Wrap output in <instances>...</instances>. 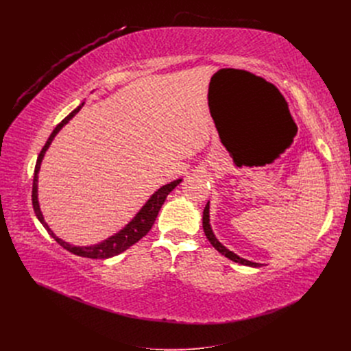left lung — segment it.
I'll return each mask as SVG.
<instances>
[{
	"mask_svg": "<svg viewBox=\"0 0 351 351\" xmlns=\"http://www.w3.org/2000/svg\"><path fill=\"white\" fill-rule=\"evenodd\" d=\"M204 232H205V234H206V237H208V241L210 242V245H212L219 253L225 254V256L228 257V259H230V261H233V262H236V263L245 265V266H252V267H257V266H259V263H253V262H249V261H246V259H242V257H239L237 254H234L233 252H230L229 249H226L222 243H220V242L217 241L216 236H215L213 232H212L210 225H209V202H208V205L205 206V210H204Z\"/></svg>",
	"mask_w": 351,
	"mask_h": 351,
	"instance_id": "obj_1",
	"label": "left lung"
}]
</instances>
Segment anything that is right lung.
Segmentation results:
<instances>
[{
  "instance_id": "obj_1",
  "label": "right lung",
  "mask_w": 351,
  "mask_h": 351,
  "mask_svg": "<svg viewBox=\"0 0 351 351\" xmlns=\"http://www.w3.org/2000/svg\"><path fill=\"white\" fill-rule=\"evenodd\" d=\"M84 105V104H82ZM78 106L77 109H73L72 112L64 118L58 125L57 128L53 129L52 134L49 135L47 143L44 145V147L41 149L40 155H38V159H36V163H35V169H34V180H32V206H34V212L36 215V217H38L40 222L43 223V226L47 229V232L57 241V243L60 246H62L64 249H66L68 252L77 254V256H81V257H88V259H108V257H112V256H117L119 253H122L123 250H126L128 247H131L132 245H135L136 242H139L141 239L151 230V228L154 226L155 220H156V216L163 205V202L166 199V196H168L178 185L182 182L180 179L178 180H173L171 183H168V185L162 186L160 189H158V192H155L152 195V197L146 202V205L139 210V213L132 219V222L126 225V228H123L119 233H117L115 236H110L108 241L99 243V245H95V246H89V247H77V246H71L68 245L66 242L61 241L60 237L55 236L52 233V230L48 228V225L44 222V217L41 215V210H40V205H38V199H36V182H38V171H40V166H41V162H43V158H44V154L45 151L48 149V146L51 145L53 136L57 135L60 132V129L73 117L75 115L78 110L82 108Z\"/></svg>"
}]
</instances>
